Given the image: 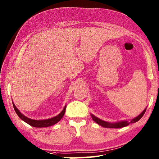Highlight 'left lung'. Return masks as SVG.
I'll use <instances>...</instances> for the list:
<instances>
[{
	"label": "left lung",
	"mask_w": 159,
	"mask_h": 159,
	"mask_svg": "<svg viewBox=\"0 0 159 159\" xmlns=\"http://www.w3.org/2000/svg\"><path fill=\"white\" fill-rule=\"evenodd\" d=\"M146 111V108L144 109V110L141 113V114H139L138 116H137L136 118H133L132 120H130V121L128 120H123L120 122H114V123H111V122H108L106 121L102 120L99 119L98 118L94 116L91 114L92 118H93V120L97 122L98 125H101V126L105 128H114V129H118V128H122V127H125V126H128L129 124H131V123H135L137 121H139V120L142 118V116H143L144 113Z\"/></svg>",
	"instance_id": "obj_1"
}]
</instances>
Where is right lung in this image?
I'll list each match as a JSON object with an SVG mask.
<instances>
[{"mask_svg": "<svg viewBox=\"0 0 159 159\" xmlns=\"http://www.w3.org/2000/svg\"><path fill=\"white\" fill-rule=\"evenodd\" d=\"M13 106L14 109H15L17 115L23 121L26 122L27 124H29V125H30L32 126H34V127H37V128L48 127V126H52V125L56 124V123L61 120V118L63 117V116H64L65 113V109H66V107L65 105V107L63 108L62 111L60 113L58 116H55V117H54V118H49V119H46V120H37L30 119L29 118L26 117V116H24L22 113H21L18 110V109L16 107V105L13 103Z\"/></svg>", "mask_w": 159, "mask_h": 159, "instance_id": "obj_1", "label": "right lung"}]
</instances>
